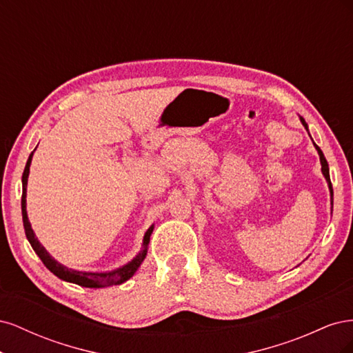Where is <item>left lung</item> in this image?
Segmentation results:
<instances>
[{
  "label": "left lung",
  "mask_w": 353,
  "mask_h": 353,
  "mask_svg": "<svg viewBox=\"0 0 353 353\" xmlns=\"http://www.w3.org/2000/svg\"><path fill=\"white\" fill-rule=\"evenodd\" d=\"M301 122L303 123V126L306 128V131H307V123L305 122V119L303 117H301ZM314 145H315V148H316V152H318V154H319V160H321V170H323V175L325 176V179H327V183H328V188H330V193H331V205H333V187H331V181H330V172H328V163H327V160H325V157H324V154H323V152H321V148H319L315 143H314Z\"/></svg>",
  "instance_id": "obj_1"
}]
</instances>
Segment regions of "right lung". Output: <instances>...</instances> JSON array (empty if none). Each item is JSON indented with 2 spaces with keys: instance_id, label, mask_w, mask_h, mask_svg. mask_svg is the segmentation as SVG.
Here are the masks:
<instances>
[{
  "instance_id": "right-lung-1",
  "label": "right lung",
  "mask_w": 353,
  "mask_h": 353,
  "mask_svg": "<svg viewBox=\"0 0 353 353\" xmlns=\"http://www.w3.org/2000/svg\"><path fill=\"white\" fill-rule=\"evenodd\" d=\"M32 156L34 153H30L25 170H23V176H22V185H23V193H22V216H23V227L26 237L32 245V249L35 250V253L39 256V259L42 261L47 268L59 276L60 280L78 284L82 287H90V288H101V287H110V285H119L125 283L126 280H130L131 276L135 274V271L140 268V265L143 263L145 254H147V248L148 243H150V236L153 232V225L147 230L144 234V240H143V250L138 253L135 258L130 262L123 265L122 268H117L110 272H85V271H77L68 268V266L59 263L46 250L44 245H42L38 239L35 237V232L30 227V222L28 219V212H26V185H28V176H29V166L32 162Z\"/></svg>"
}]
</instances>
